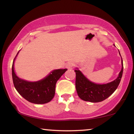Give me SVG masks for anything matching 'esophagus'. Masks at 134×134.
<instances>
[{
    "label": "esophagus",
    "mask_w": 134,
    "mask_h": 134,
    "mask_svg": "<svg viewBox=\"0 0 134 134\" xmlns=\"http://www.w3.org/2000/svg\"><path fill=\"white\" fill-rule=\"evenodd\" d=\"M74 66V63H73V62H68V63L66 64V67L68 69H71Z\"/></svg>",
    "instance_id": "1"
}]
</instances>
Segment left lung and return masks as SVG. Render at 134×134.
I'll use <instances>...</instances> for the list:
<instances>
[{
	"instance_id": "1",
	"label": "left lung",
	"mask_w": 134,
	"mask_h": 134,
	"mask_svg": "<svg viewBox=\"0 0 134 134\" xmlns=\"http://www.w3.org/2000/svg\"><path fill=\"white\" fill-rule=\"evenodd\" d=\"M76 72V88L79 98L85 101L101 102L110 96L118 87L122 77L123 63L118 78L107 84H96L87 79L79 70Z\"/></svg>"
}]
</instances>
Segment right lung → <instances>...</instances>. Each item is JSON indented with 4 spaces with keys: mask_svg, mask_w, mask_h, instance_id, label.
<instances>
[{
    "mask_svg": "<svg viewBox=\"0 0 134 134\" xmlns=\"http://www.w3.org/2000/svg\"><path fill=\"white\" fill-rule=\"evenodd\" d=\"M14 59L15 58L12 65V77L18 92L32 103L41 104L50 102L54 97L57 82L67 69H56L40 81L30 82L21 79L16 76L14 71Z\"/></svg>",
    "mask_w": 134,
    "mask_h": 134,
    "instance_id": "1",
    "label": "right lung"
}]
</instances>
